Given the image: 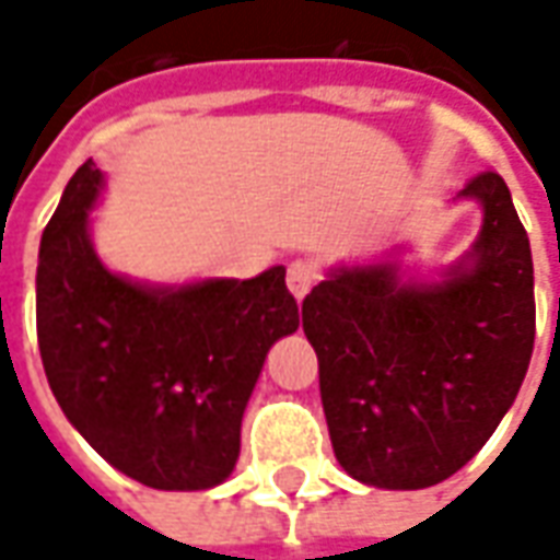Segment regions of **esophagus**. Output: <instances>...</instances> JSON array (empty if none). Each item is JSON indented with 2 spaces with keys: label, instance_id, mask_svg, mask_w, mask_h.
Instances as JSON below:
<instances>
[{
  "label": "esophagus",
  "instance_id": "obj_1",
  "mask_svg": "<svg viewBox=\"0 0 560 560\" xmlns=\"http://www.w3.org/2000/svg\"><path fill=\"white\" fill-rule=\"evenodd\" d=\"M317 281V269L308 264V260H293L291 267H288V291L296 296V300H303L305 293L312 291V284Z\"/></svg>",
  "mask_w": 560,
  "mask_h": 560
}]
</instances>
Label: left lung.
<instances>
[{
    "instance_id": "obj_1",
    "label": "left lung",
    "mask_w": 560,
    "mask_h": 560,
    "mask_svg": "<svg viewBox=\"0 0 560 560\" xmlns=\"http://www.w3.org/2000/svg\"><path fill=\"white\" fill-rule=\"evenodd\" d=\"M482 224L470 252L417 281L401 252L332 267L303 303L339 465L377 489L453 477L504 420L534 351L528 233L498 173L474 176Z\"/></svg>"
}]
</instances>
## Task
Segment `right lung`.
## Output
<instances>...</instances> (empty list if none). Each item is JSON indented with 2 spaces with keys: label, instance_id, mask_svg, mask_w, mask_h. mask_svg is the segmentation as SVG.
<instances>
[{
  "label": "right lung",
  "instance_id": "obj_1",
  "mask_svg": "<svg viewBox=\"0 0 560 560\" xmlns=\"http://www.w3.org/2000/svg\"><path fill=\"white\" fill-rule=\"evenodd\" d=\"M104 173L86 161L42 233L35 317L47 384L102 458L164 492L231 477L269 348L300 327L284 267L255 279L149 284L95 255Z\"/></svg>",
  "mask_w": 560,
  "mask_h": 560
}]
</instances>
